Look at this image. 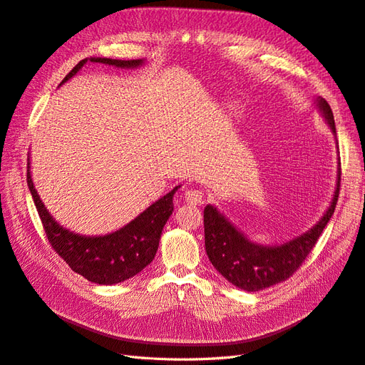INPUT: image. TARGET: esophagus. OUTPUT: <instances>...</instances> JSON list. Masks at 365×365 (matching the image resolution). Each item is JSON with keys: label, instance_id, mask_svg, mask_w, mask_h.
<instances>
[{"label": "esophagus", "instance_id": "esophagus-1", "mask_svg": "<svg viewBox=\"0 0 365 365\" xmlns=\"http://www.w3.org/2000/svg\"><path fill=\"white\" fill-rule=\"evenodd\" d=\"M204 192L197 189H190L185 192V201L190 205H201L204 202Z\"/></svg>", "mask_w": 365, "mask_h": 365}]
</instances>
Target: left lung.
I'll return each instance as SVG.
<instances>
[{"mask_svg": "<svg viewBox=\"0 0 365 365\" xmlns=\"http://www.w3.org/2000/svg\"><path fill=\"white\" fill-rule=\"evenodd\" d=\"M317 105L326 117L330 129L336 134L334 114L329 103L324 98H317ZM339 176L341 168L334 200L324 216L304 235L283 245L262 247L252 244L213 205H207L204 208V235L210 262L230 283L248 292L262 291L288 280L314 250L335 212L339 195Z\"/></svg>", "mask_w": 365, "mask_h": 365, "instance_id": "1", "label": "left lung"}]
</instances>
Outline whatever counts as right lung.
Instances as JSON below:
<instances>
[{"mask_svg":"<svg viewBox=\"0 0 365 365\" xmlns=\"http://www.w3.org/2000/svg\"><path fill=\"white\" fill-rule=\"evenodd\" d=\"M90 61L114 65L118 68H134L143 63L141 59L120 61L91 58ZM86 62L88 59H83L77 63L65 76L61 85L71 79ZM27 184L43 231H46L51 248L68 263L74 272L97 284H115L134 277L153 260L158 250L163 227L173 212V195L178 190V187H175L172 192L153 202L140 216L114 233L106 236H81L61 227L47 212L31 181L30 158H27Z\"/></svg>","mask_w":365,"mask_h":365,"instance_id":"right-lung-1","label":"right lung"}]
</instances>
